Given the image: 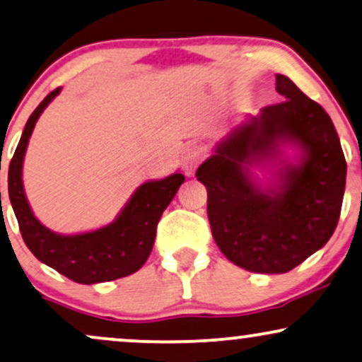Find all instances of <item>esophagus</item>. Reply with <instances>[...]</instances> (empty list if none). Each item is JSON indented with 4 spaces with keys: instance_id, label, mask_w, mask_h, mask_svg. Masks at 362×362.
Listing matches in <instances>:
<instances>
[{
    "instance_id": "esophagus-1",
    "label": "esophagus",
    "mask_w": 362,
    "mask_h": 362,
    "mask_svg": "<svg viewBox=\"0 0 362 362\" xmlns=\"http://www.w3.org/2000/svg\"><path fill=\"white\" fill-rule=\"evenodd\" d=\"M206 158V151H204L202 146L199 145H190L185 150L184 155V172L185 175H194L195 170L199 168V165L204 162Z\"/></svg>"
}]
</instances>
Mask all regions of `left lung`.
<instances>
[{
	"mask_svg": "<svg viewBox=\"0 0 362 362\" xmlns=\"http://www.w3.org/2000/svg\"><path fill=\"white\" fill-rule=\"evenodd\" d=\"M285 101L261 110L216 146L195 172L207 189V217L223 255L255 273H286L319 251L337 228L347 165L332 119L286 76ZM281 142L303 153L275 187L261 189L246 164L274 158Z\"/></svg>",
	"mask_w": 362,
	"mask_h": 362,
	"instance_id": "left-lung-1",
	"label": "left lung"
}]
</instances>
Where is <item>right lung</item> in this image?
<instances>
[{
	"label": "right lung",
	"instance_id": "right-lung-1",
	"mask_svg": "<svg viewBox=\"0 0 362 362\" xmlns=\"http://www.w3.org/2000/svg\"><path fill=\"white\" fill-rule=\"evenodd\" d=\"M59 93L60 87L52 90L28 117L8 170V194L18 219L20 233L35 258L69 280L93 285L128 276L138 272L150 256L156 224L185 177L173 173L162 180L145 182L134 190L119 216L98 230L64 236L47 229L28 206L21 168L35 123Z\"/></svg>",
	"mask_w": 362,
	"mask_h": 362
}]
</instances>
